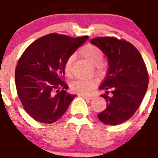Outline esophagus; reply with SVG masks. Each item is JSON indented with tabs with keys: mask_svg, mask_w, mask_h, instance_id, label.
<instances>
[{
	"mask_svg": "<svg viewBox=\"0 0 158 158\" xmlns=\"http://www.w3.org/2000/svg\"><path fill=\"white\" fill-rule=\"evenodd\" d=\"M80 96H82L83 98H85L86 100H92L93 97H94V96H90V95H81Z\"/></svg>",
	"mask_w": 158,
	"mask_h": 158,
	"instance_id": "1",
	"label": "esophagus"
}]
</instances>
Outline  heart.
I'll list each match as a JSON object with an SVG mask.
<instances>
[{"instance_id":"obj_1","label":"heart","mask_w":158,"mask_h":158,"mask_svg":"<svg viewBox=\"0 0 158 158\" xmlns=\"http://www.w3.org/2000/svg\"><path fill=\"white\" fill-rule=\"evenodd\" d=\"M80 54L84 58H85L92 65L97 66L102 62L103 55L102 51L95 45H87L81 49ZM73 56L69 57L64 66V71L68 76L71 75V67H72ZM96 81L95 79H77L72 85V89L74 92L79 94H86L89 92L96 85Z\"/></svg>"}]
</instances>
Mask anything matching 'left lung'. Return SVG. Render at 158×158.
Here are the masks:
<instances>
[{
  "mask_svg": "<svg viewBox=\"0 0 158 158\" xmlns=\"http://www.w3.org/2000/svg\"><path fill=\"white\" fill-rule=\"evenodd\" d=\"M108 60V69L100 89L106 103L98 114L105 124L118 125L129 120L139 108L148 87V73L139 51L129 42L114 37L90 40Z\"/></svg>",
  "mask_w": 158,
  "mask_h": 158,
  "instance_id": "1",
  "label": "left lung"
}]
</instances>
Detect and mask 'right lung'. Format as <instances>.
I'll return each instance as SVG.
<instances>
[{
    "instance_id": "obj_1",
    "label": "right lung",
    "mask_w": 158,
    "mask_h": 158,
    "mask_svg": "<svg viewBox=\"0 0 158 158\" xmlns=\"http://www.w3.org/2000/svg\"><path fill=\"white\" fill-rule=\"evenodd\" d=\"M88 38L50 34L33 42L21 56L15 71L17 92L23 108L37 122L57 121L75 98L66 91L64 66Z\"/></svg>"
}]
</instances>
